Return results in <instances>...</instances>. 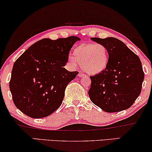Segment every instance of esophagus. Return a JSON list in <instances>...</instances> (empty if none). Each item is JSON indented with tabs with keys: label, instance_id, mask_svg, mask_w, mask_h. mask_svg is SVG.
I'll list each match as a JSON object with an SVG mask.
<instances>
[{
	"label": "esophagus",
	"instance_id": "1",
	"mask_svg": "<svg viewBox=\"0 0 152 152\" xmlns=\"http://www.w3.org/2000/svg\"><path fill=\"white\" fill-rule=\"evenodd\" d=\"M78 76L80 77H84V76H86V75L85 74H84V73H82V72H80V73L78 74Z\"/></svg>",
	"mask_w": 152,
	"mask_h": 152
}]
</instances>
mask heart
Segmentation results:
<instances>
[{
  "instance_id": "1",
  "label": "heart",
  "mask_w": 152,
  "mask_h": 152,
  "mask_svg": "<svg viewBox=\"0 0 152 152\" xmlns=\"http://www.w3.org/2000/svg\"><path fill=\"white\" fill-rule=\"evenodd\" d=\"M73 55L74 57H69V64L75 66L78 62L84 71L91 75L105 71L109 64L107 47L99 43L81 44L75 48Z\"/></svg>"
}]
</instances>
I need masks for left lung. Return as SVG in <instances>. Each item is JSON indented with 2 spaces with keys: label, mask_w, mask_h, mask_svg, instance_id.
Listing matches in <instances>:
<instances>
[{
  "label": "left lung",
  "mask_w": 152,
  "mask_h": 152,
  "mask_svg": "<svg viewBox=\"0 0 152 152\" xmlns=\"http://www.w3.org/2000/svg\"><path fill=\"white\" fill-rule=\"evenodd\" d=\"M91 39L105 45L109 53L107 69L90 77L91 100L107 112L129 109L140 94L145 77L139 57L115 37Z\"/></svg>",
  "instance_id": "8db88e82"
}]
</instances>
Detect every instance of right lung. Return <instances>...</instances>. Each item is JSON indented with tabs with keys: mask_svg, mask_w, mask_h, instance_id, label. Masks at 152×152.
Returning a JSON list of instances; mask_svg holds the SVG:
<instances>
[{
	"mask_svg": "<svg viewBox=\"0 0 152 152\" xmlns=\"http://www.w3.org/2000/svg\"><path fill=\"white\" fill-rule=\"evenodd\" d=\"M76 36L52 40L44 38L26 50L14 64L10 81L16 107L31 118L46 117L61 105L65 90L77 71L64 66Z\"/></svg>",
	"mask_w": 152,
	"mask_h": 152,
	"instance_id": "add662e5",
	"label": "right lung"
}]
</instances>
